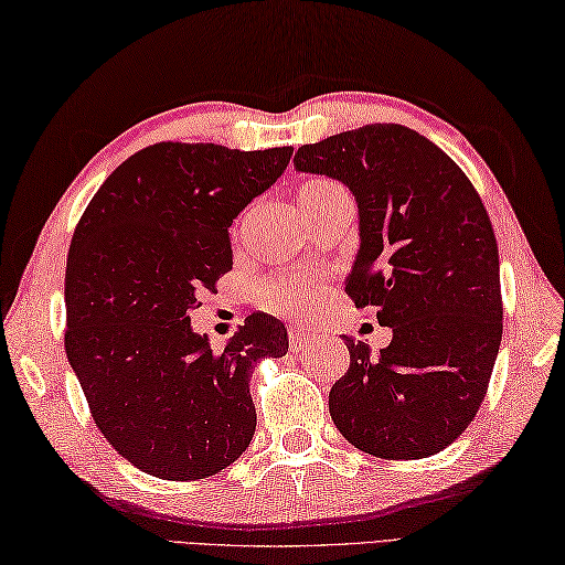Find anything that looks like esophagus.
<instances>
[{
	"label": "esophagus",
	"mask_w": 565,
	"mask_h": 565,
	"mask_svg": "<svg viewBox=\"0 0 565 565\" xmlns=\"http://www.w3.org/2000/svg\"><path fill=\"white\" fill-rule=\"evenodd\" d=\"M312 341H315V337H312V333H309L307 329H302V327H292V329H290V349H292L295 353L307 349Z\"/></svg>",
	"instance_id": "obj_1"
}]
</instances>
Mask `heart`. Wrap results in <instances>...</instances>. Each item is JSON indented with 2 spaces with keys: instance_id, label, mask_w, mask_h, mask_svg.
<instances>
[{
  "instance_id": "b5f03b06",
  "label": "heart",
  "mask_w": 565,
  "mask_h": 565,
  "mask_svg": "<svg viewBox=\"0 0 565 565\" xmlns=\"http://www.w3.org/2000/svg\"><path fill=\"white\" fill-rule=\"evenodd\" d=\"M333 188L339 185L331 180H312L302 185L299 198H317V194H324ZM309 287H312L309 275H280V278L260 282L258 302L266 309H273V312H287V309H297L305 302Z\"/></svg>"
}]
</instances>
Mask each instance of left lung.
<instances>
[{
  "mask_svg": "<svg viewBox=\"0 0 565 565\" xmlns=\"http://www.w3.org/2000/svg\"><path fill=\"white\" fill-rule=\"evenodd\" d=\"M295 168L353 192L361 248L347 295L393 329L375 355L343 337L351 365L329 393L333 424L377 458L444 451L486 399L502 341L500 253L486 204L439 146L399 124L307 143Z\"/></svg>",
  "mask_w": 565,
  "mask_h": 565,
  "instance_id": "1",
  "label": "left lung"
}]
</instances>
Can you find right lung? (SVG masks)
<instances>
[{
	"instance_id": "1",
	"label": "right lung",
	"mask_w": 565,
	"mask_h": 565,
	"mask_svg": "<svg viewBox=\"0 0 565 565\" xmlns=\"http://www.w3.org/2000/svg\"><path fill=\"white\" fill-rule=\"evenodd\" d=\"M290 158V146L153 143L126 158L79 216L65 268V353L99 431L148 476H214L253 439L250 371L282 359L287 329L253 317L212 351L190 312L234 266L228 226Z\"/></svg>"
}]
</instances>
